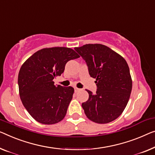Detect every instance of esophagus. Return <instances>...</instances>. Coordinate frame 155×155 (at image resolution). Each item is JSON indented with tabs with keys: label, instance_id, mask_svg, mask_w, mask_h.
Returning a JSON list of instances; mask_svg holds the SVG:
<instances>
[{
	"label": "esophagus",
	"instance_id": "34e87169",
	"mask_svg": "<svg viewBox=\"0 0 155 155\" xmlns=\"http://www.w3.org/2000/svg\"><path fill=\"white\" fill-rule=\"evenodd\" d=\"M80 90H81V89H79V88H78V87H74V91H75V92H78V91H80Z\"/></svg>",
	"mask_w": 155,
	"mask_h": 155
}]
</instances>
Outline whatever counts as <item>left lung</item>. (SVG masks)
I'll use <instances>...</instances> for the list:
<instances>
[{
	"instance_id": "8db88e82",
	"label": "left lung",
	"mask_w": 155,
	"mask_h": 155,
	"mask_svg": "<svg viewBox=\"0 0 155 155\" xmlns=\"http://www.w3.org/2000/svg\"><path fill=\"white\" fill-rule=\"evenodd\" d=\"M74 49L88 67L97 90L82 104L87 118L98 124L117 119L125 108L132 88L129 68L125 60L111 48L101 44H88Z\"/></svg>"
}]
</instances>
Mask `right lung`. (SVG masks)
<instances>
[{
  "label": "right lung",
  "instance_id": "obj_1",
  "mask_svg": "<svg viewBox=\"0 0 155 155\" xmlns=\"http://www.w3.org/2000/svg\"><path fill=\"white\" fill-rule=\"evenodd\" d=\"M79 57L70 48H44L23 63L18 76L19 96L36 121L54 124L63 120L74 89L55 85L54 78L63 73L69 61Z\"/></svg>",
  "mask_w": 155,
  "mask_h": 155
}]
</instances>
